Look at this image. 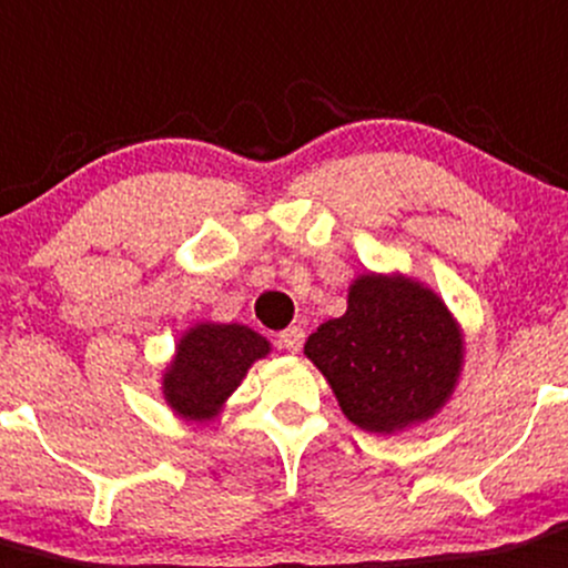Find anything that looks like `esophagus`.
I'll return each instance as SVG.
<instances>
[{
    "instance_id": "obj_1",
    "label": "esophagus",
    "mask_w": 568,
    "mask_h": 568,
    "mask_svg": "<svg viewBox=\"0 0 568 568\" xmlns=\"http://www.w3.org/2000/svg\"><path fill=\"white\" fill-rule=\"evenodd\" d=\"M302 341H305V329L302 327H288L280 333V346L288 352H300L302 349Z\"/></svg>"
}]
</instances>
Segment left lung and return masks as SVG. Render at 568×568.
<instances>
[{
	"label": "left lung",
	"instance_id": "obj_1",
	"mask_svg": "<svg viewBox=\"0 0 568 568\" xmlns=\"http://www.w3.org/2000/svg\"><path fill=\"white\" fill-rule=\"evenodd\" d=\"M464 329L442 296L407 274L352 280L346 313L305 341L341 410L377 436L436 416L464 372Z\"/></svg>",
	"mask_w": 568,
	"mask_h": 568
}]
</instances>
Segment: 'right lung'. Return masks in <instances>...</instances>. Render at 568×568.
<instances>
[{
	"mask_svg": "<svg viewBox=\"0 0 568 568\" xmlns=\"http://www.w3.org/2000/svg\"><path fill=\"white\" fill-rule=\"evenodd\" d=\"M268 352L272 344L246 324L196 322L180 335L172 361L163 372V399L185 422H213L252 363Z\"/></svg>",
	"mask_w": 568,
	"mask_h": 568,
	"instance_id": "add662e5",
	"label": "right lung"
}]
</instances>
